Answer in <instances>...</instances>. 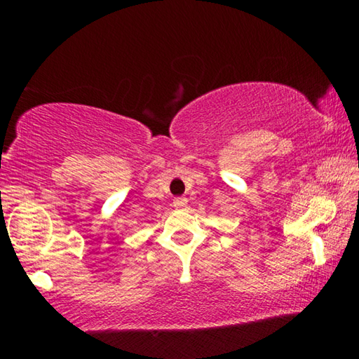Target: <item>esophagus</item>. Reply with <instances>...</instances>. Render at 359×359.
Segmentation results:
<instances>
[{"mask_svg": "<svg viewBox=\"0 0 359 359\" xmlns=\"http://www.w3.org/2000/svg\"><path fill=\"white\" fill-rule=\"evenodd\" d=\"M172 204L175 209H185L188 205V199L187 198H175Z\"/></svg>", "mask_w": 359, "mask_h": 359, "instance_id": "34e87169", "label": "esophagus"}]
</instances>
